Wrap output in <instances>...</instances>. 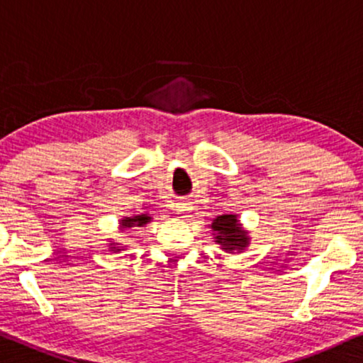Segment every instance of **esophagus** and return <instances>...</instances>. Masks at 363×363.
I'll return each mask as SVG.
<instances>
[{"instance_id": "34e87169", "label": "esophagus", "mask_w": 363, "mask_h": 363, "mask_svg": "<svg viewBox=\"0 0 363 363\" xmlns=\"http://www.w3.org/2000/svg\"><path fill=\"white\" fill-rule=\"evenodd\" d=\"M192 209V204L187 201H182V202H177L176 206H174V211H177L179 214H186V212H189Z\"/></svg>"}]
</instances>
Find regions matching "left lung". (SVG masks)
<instances>
[{"label": "left lung", "instance_id": "obj_1", "mask_svg": "<svg viewBox=\"0 0 363 363\" xmlns=\"http://www.w3.org/2000/svg\"><path fill=\"white\" fill-rule=\"evenodd\" d=\"M212 229L216 230V242L222 245L227 252L239 250L242 252L247 245V235L244 230L239 229L238 217L235 216H219L212 222Z\"/></svg>", "mask_w": 363, "mask_h": 363}]
</instances>
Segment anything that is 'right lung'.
Segmentation results:
<instances>
[{
    "mask_svg": "<svg viewBox=\"0 0 363 363\" xmlns=\"http://www.w3.org/2000/svg\"><path fill=\"white\" fill-rule=\"evenodd\" d=\"M149 219H151V217H147L146 214H143V216H134V217H125V219L123 220V225H124V227L144 225V224H146V222H149ZM113 249H116V247H113ZM118 250H119V249H118Z\"/></svg>",
    "mask_w": 363,
    "mask_h": 363,
    "instance_id": "add662e5",
    "label": "right lung"
}]
</instances>
